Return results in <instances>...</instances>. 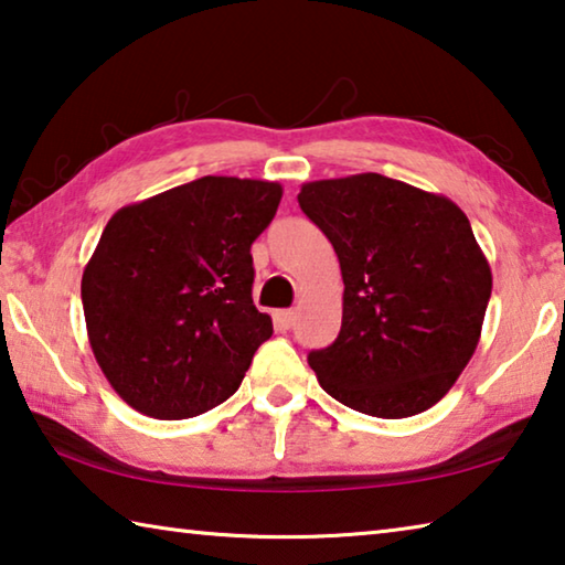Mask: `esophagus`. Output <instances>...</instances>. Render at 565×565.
Returning a JSON list of instances; mask_svg holds the SVG:
<instances>
[{"mask_svg": "<svg viewBox=\"0 0 565 565\" xmlns=\"http://www.w3.org/2000/svg\"><path fill=\"white\" fill-rule=\"evenodd\" d=\"M274 321H276V327L279 329H291L294 327V321H296V311H291V309H284V311H276V317H274Z\"/></svg>", "mask_w": 565, "mask_h": 565, "instance_id": "1", "label": "esophagus"}]
</instances>
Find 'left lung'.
<instances>
[{
	"instance_id": "1",
	"label": "left lung",
	"mask_w": 565,
	"mask_h": 565,
	"mask_svg": "<svg viewBox=\"0 0 565 565\" xmlns=\"http://www.w3.org/2000/svg\"><path fill=\"white\" fill-rule=\"evenodd\" d=\"M301 212L333 246L341 331L309 353L321 388L376 418L438 404L481 339L491 266L451 199L374 174L309 181Z\"/></svg>"
}]
</instances>
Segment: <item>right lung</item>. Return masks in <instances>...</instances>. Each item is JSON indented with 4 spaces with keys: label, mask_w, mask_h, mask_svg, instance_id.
<instances>
[{
    "label": "right lung",
    "mask_w": 565,
    "mask_h": 565,
    "mask_svg": "<svg viewBox=\"0 0 565 565\" xmlns=\"http://www.w3.org/2000/svg\"><path fill=\"white\" fill-rule=\"evenodd\" d=\"M276 181L202 177L119 209L82 276L94 359L139 414H204L242 386L271 317L252 299V244Z\"/></svg>",
    "instance_id": "right-lung-1"
}]
</instances>
